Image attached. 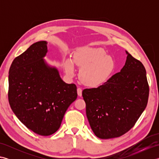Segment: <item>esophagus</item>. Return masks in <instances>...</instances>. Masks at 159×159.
Returning <instances> with one entry per match:
<instances>
[{"instance_id":"obj_1","label":"esophagus","mask_w":159,"mask_h":159,"mask_svg":"<svg viewBox=\"0 0 159 159\" xmlns=\"http://www.w3.org/2000/svg\"><path fill=\"white\" fill-rule=\"evenodd\" d=\"M77 93H78V96L81 97L82 96V89L80 88V87H79V88L77 89Z\"/></svg>"}]
</instances>
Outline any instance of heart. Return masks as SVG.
Here are the masks:
<instances>
[{
	"instance_id": "heart-1",
	"label": "heart",
	"mask_w": 159,
	"mask_h": 159,
	"mask_svg": "<svg viewBox=\"0 0 159 159\" xmlns=\"http://www.w3.org/2000/svg\"><path fill=\"white\" fill-rule=\"evenodd\" d=\"M74 64L79 67V78L88 87H96L102 85L109 79L116 67L113 57L107 55L102 48L83 47L74 52L73 59L67 58L63 67L68 76L75 73Z\"/></svg>"
}]
</instances>
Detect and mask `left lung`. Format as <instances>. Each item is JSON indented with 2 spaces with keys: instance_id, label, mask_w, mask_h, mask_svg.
<instances>
[{
  "instance_id": "8db88e82",
  "label": "left lung",
  "mask_w": 159,
  "mask_h": 159,
  "mask_svg": "<svg viewBox=\"0 0 159 159\" xmlns=\"http://www.w3.org/2000/svg\"><path fill=\"white\" fill-rule=\"evenodd\" d=\"M126 53V63L120 72L97 88L83 91L87 117L100 139H111L127 133L147 106L149 86L146 69L139 60Z\"/></svg>"
}]
</instances>
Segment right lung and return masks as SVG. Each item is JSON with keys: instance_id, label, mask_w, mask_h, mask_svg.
<instances>
[{"instance_id": "right-lung-1", "label": "right lung", "mask_w": 159, "mask_h": 159, "mask_svg": "<svg viewBox=\"0 0 159 159\" xmlns=\"http://www.w3.org/2000/svg\"><path fill=\"white\" fill-rule=\"evenodd\" d=\"M46 41L35 42L13 61L9 71V102L21 122L35 133L52 134L77 98L76 86L66 83L56 67L43 59Z\"/></svg>"}]
</instances>
